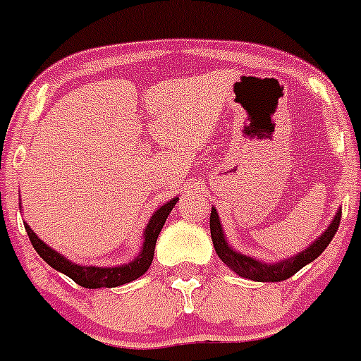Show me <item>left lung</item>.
Segmentation results:
<instances>
[{
  "label": "left lung",
  "mask_w": 361,
  "mask_h": 361,
  "mask_svg": "<svg viewBox=\"0 0 361 361\" xmlns=\"http://www.w3.org/2000/svg\"><path fill=\"white\" fill-rule=\"evenodd\" d=\"M340 216L342 212H338L334 220L331 222V226L325 229V233L318 238L317 242H312L311 247H307L305 251H302L296 257L289 258V260H283L279 264H262L255 260L251 257H245V255L237 253L233 251L228 244H226V238L222 235V226H220L219 215H216V209H212V216H209V229H212V240L215 245L216 255L220 257V260L233 269L237 275L244 276V279L255 280V282H282V280H288L289 276H293L295 273H298L304 266H307L309 262H312L314 258L320 257L322 251L329 245V242L333 240L334 233H336L338 226H340Z\"/></svg>",
  "instance_id": "left-lung-1"
}]
</instances>
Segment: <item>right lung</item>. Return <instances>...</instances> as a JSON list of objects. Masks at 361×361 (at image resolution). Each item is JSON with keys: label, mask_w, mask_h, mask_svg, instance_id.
<instances>
[{"label": "right lung", "mask_w": 361, "mask_h": 361, "mask_svg": "<svg viewBox=\"0 0 361 361\" xmlns=\"http://www.w3.org/2000/svg\"><path fill=\"white\" fill-rule=\"evenodd\" d=\"M177 199L166 202L162 208H159L155 212V215L149 219V224L146 226L145 231V245H142L141 255L130 262L128 266L123 267H95V266H78V264L68 262L65 257L57 253V251L50 250L49 245L44 244L43 240L37 238V235L25 224V229L28 233V238H30L34 250L37 251L44 262L52 266L54 269L61 271L66 276L73 280L75 283L82 286L86 289H97V288H117V286H123V283H128L132 280L139 279L141 275H145L148 271L149 264L153 260V251H155V244H157V237L161 233L162 226H164L166 219L170 215V212L173 209Z\"/></svg>", "instance_id": "right-lung-1"}]
</instances>
